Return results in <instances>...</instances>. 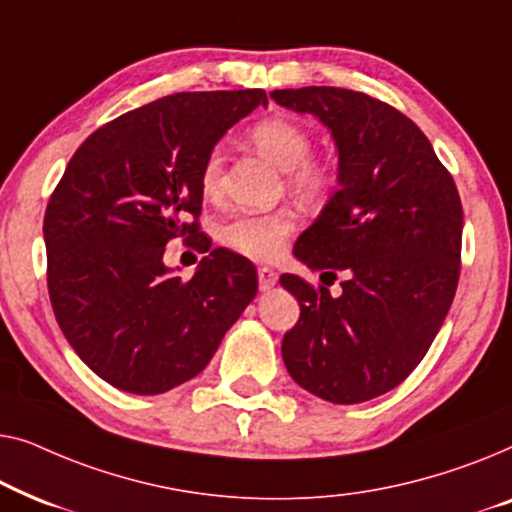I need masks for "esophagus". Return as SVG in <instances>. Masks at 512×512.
<instances>
[{
	"label": "esophagus",
	"instance_id": "1",
	"mask_svg": "<svg viewBox=\"0 0 512 512\" xmlns=\"http://www.w3.org/2000/svg\"><path fill=\"white\" fill-rule=\"evenodd\" d=\"M257 278H259V290H271V287L278 283V273L273 271L271 266H259Z\"/></svg>",
	"mask_w": 512,
	"mask_h": 512
}]
</instances>
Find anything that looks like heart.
I'll return each instance as SVG.
<instances>
[{
  "label": "heart",
  "mask_w": 512,
  "mask_h": 512,
  "mask_svg": "<svg viewBox=\"0 0 512 512\" xmlns=\"http://www.w3.org/2000/svg\"><path fill=\"white\" fill-rule=\"evenodd\" d=\"M250 141L264 157L287 171V183L299 197L320 199L336 181L334 167L313 155V134L292 118L259 120L250 129ZM222 153L211 150L201 164L199 183L206 197L220 190ZM294 218L290 213H239L220 229V239L236 253L253 259H273L283 253L285 239L292 234Z\"/></svg>",
  "instance_id": "b5f03b06"
}]
</instances>
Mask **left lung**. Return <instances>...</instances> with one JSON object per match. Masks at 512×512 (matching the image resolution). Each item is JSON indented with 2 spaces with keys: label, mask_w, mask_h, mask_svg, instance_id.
Segmentation results:
<instances>
[{
  "label": "left lung",
  "mask_w": 512,
  "mask_h": 512,
  "mask_svg": "<svg viewBox=\"0 0 512 512\" xmlns=\"http://www.w3.org/2000/svg\"><path fill=\"white\" fill-rule=\"evenodd\" d=\"M313 113L338 146V190L294 255L325 271V285L285 273L299 320L283 336V362L304 390L362 403L401 385L427 355L462 271V199L420 127L357 90H273ZM344 276L338 298L328 292Z\"/></svg>",
  "instance_id": "1"
}]
</instances>
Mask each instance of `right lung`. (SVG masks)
<instances>
[{
	"label": "right lung",
	"instance_id": "right-lung-1",
	"mask_svg": "<svg viewBox=\"0 0 512 512\" xmlns=\"http://www.w3.org/2000/svg\"><path fill=\"white\" fill-rule=\"evenodd\" d=\"M264 90L178 92L95 129L43 215L48 294L78 357L118 390L162 394L206 369L257 292L255 266L199 232L206 155ZM208 252L190 281L161 262Z\"/></svg>",
	"mask_w": 512,
	"mask_h": 512
}]
</instances>
